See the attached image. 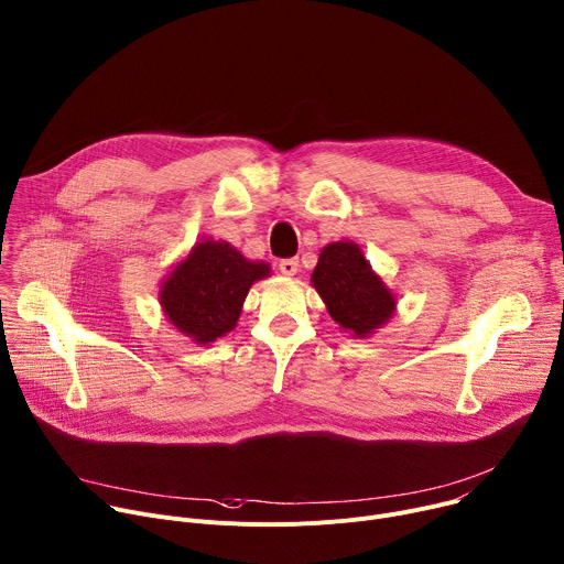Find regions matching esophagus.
<instances>
[{
  "label": "esophagus",
  "instance_id": "obj_1",
  "mask_svg": "<svg viewBox=\"0 0 564 564\" xmlns=\"http://www.w3.org/2000/svg\"><path fill=\"white\" fill-rule=\"evenodd\" d=\"M297 269H300V262L295 258H286V260L280 262V273L282 275H295Z\"/></svg>",
  "mask_w": 564,
  "mask_h": 564
}]
</instances>
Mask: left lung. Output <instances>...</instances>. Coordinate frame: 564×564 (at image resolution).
<instances>
[{"mask_svg": "<svg viewBox=\"0 0 564 564\" xmlns=\"http://www.w3.org/2000/svg\"><path fill=\"white\" fill-rule=\"evenodd\" d=\"M311 282L325 300L329 316L358 338L371 336L394 316V293L371 271L354 241L327 243Z\"/></svg>", "mask_w": 564, "mask_h": 564, "instance_id": "left-lung-1", "label": "left lung"}]
</instances>
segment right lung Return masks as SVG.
<instances>
[{
    "label": "right lung",
    "instance_id": "obj_1",
    "mask_svg": "<svg viewBox=\"0 0 564 564\" xmlns=\"http://www.w3.org/2000/svg\"><path fill=\"white\" fill-rule=\"evenodd\" d=\"M269 275V264L246 260L228 241L204 239L163 280L159 300L181 334L208 345L235 329L248 289Z\"/></svg>",
    "mask_w": 564,
    "mask_h": 564
}]
</instances>
